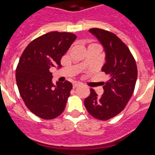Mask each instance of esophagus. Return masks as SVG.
Here are the masks:
<instances>
[{
  "label": "esophagus",
  "instance_id": "esophagus-1",
  "mask_svg": "<svg viewBox=\"0 0 155 155\" xmlns=\"http://www.w3.org/2000/svg\"><path fill=\"white\" fill-rule=\"evenodd\" d=\"M80 85H81L80 83H74L73 87H74V88H76L77 87H78V86H80Z\"/></svg>",
  "mask_w": 155,
  "mask_h": 155
}]
</instances>
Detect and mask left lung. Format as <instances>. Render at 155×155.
Masks as SVG:
<instances>
[{"instance_id": "8db88e82", "label": "left lung", "mask_w": 155, "mask_h": 155, "mask_svg": "<svg viewBox=\"0 0 155 155\" xmlns=\"http://www.w3.org/2000/svg\"><path fill=\"white\" fill-rule=\"evenodd\" d=\"M89 31L103 46L105 63L102 71L109 79L103 84L101 96L91 88L84 103L93 117L107 120L121 113L130 99L137 78V68L129 48L115 34L97 28Z\"/></svg>"}]
</instances>
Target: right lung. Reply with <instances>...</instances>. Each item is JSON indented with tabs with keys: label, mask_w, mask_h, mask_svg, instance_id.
Returning <instances> with one entry per match:
<instances>
[{
	"label": "right lung",
	"mask_w": 155,
	"mask_h": 155,
	"mask_svg": "<svg viewBox=\"0 0 155 155\" xmlns=\"http://www.w3.org/2000/svg\"><path fill=\"white\" fill-rule=\"evenodd\" d=\"M77 36L51 31L31 41L25 49L16 68V82L21 98L31 113L52 120L64 112L72 84L52 81V67L61 68L63 56Z\"/></svg>",
	"instance_id": "right-lung-1"
}]
</instances>
